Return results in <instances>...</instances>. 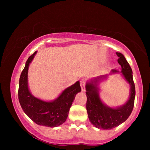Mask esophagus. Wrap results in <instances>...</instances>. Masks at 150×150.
Instances as JSON below:
<instances>
[{
    "mask_svg": "<svg viewBox=\"0 0 150 150\" xmlns=\"http://www.w3.org/2000/svg\"><path fill=\"white\" fill-rule=\"evenodd\" d=\"M85 84H86V81L85 79H81L80 81V85H81V90H82V91H85Z\"/></svg>",
    "mask_w": 150,
    "mask_h": 150,
    "instance_id": "1",
    "label": "esophagus"
}]
</instances>
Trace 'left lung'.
I'll use <instances>...</instances> for the list:
<instances>
[{
    "instance_id": "8db88e82",
    "label": "left lung",
    "mask_w": 150,
    "mask_h": 150,
    "mask_svg": "<svg viewBox=\"0 0 150 150\" xmlns=\"http://www.w3.org/2000/svg\"><path fill=\"white\" fill-rule=\"evenodd\" d=\"M118 57V63L121 65V73L130 86V95L128 100L124 105L116 108H111L106 106L101 100L98 93V85L99 81L107 77L106 75L100 76L92 79L86 84V95H87V114L91 124L96 128L110 130L120 125L125 122L132 113L135 99V85L133 81L132 70L126 58L121 53L116 52ZM118 71L112 70L115 73Z\"/></svg>"
}]
</instances>
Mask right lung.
<instances>
[{
  "mask_svg": "<svg viewBox=\"0 0 150 150\" xmlns=\"http://www.w3.org/2000/svg\"><path fill=\"white\" fill-rule=\"evenodd\" d=\"M37 52L28 57L20 75L18 100L25 114L40 126L57 127L64 123L69 114L75 95L81 91L79 81L67 87L54 100L47 102L35 98L30 92L28 85V71Z\"/></svg>",
  "mask_w": 150,
  "mask_h": 150,
  "instance_id": "obj_1",
  "label": "right lung"
}]
</instances>
